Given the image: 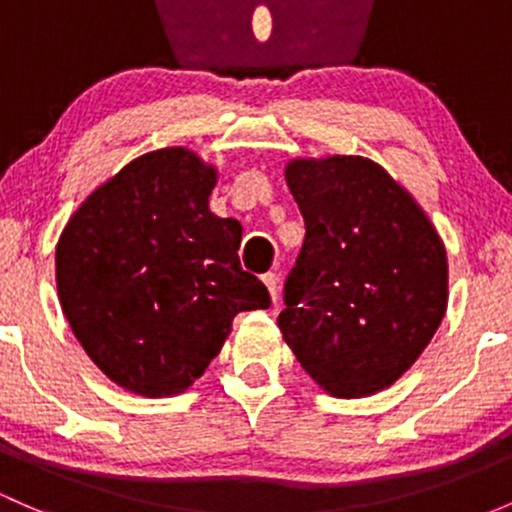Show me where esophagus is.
<instances>
[{"mask_svg": "<svg viewBox=\"0 0 512 512\" xmlns=\"http://www.w3.org/2000/svg\"><path fill=\"white\" fill-rule=\"evenodd\" d=\"M263 283H266L268 293H271L273 305H278L280 295H278V276H276V273H266V276H263Z\"/></svg>", "mask_w": 512, "mask_h": 512, "instance_id": "esophagus-1", "label": "esophagus"}]
</instances>
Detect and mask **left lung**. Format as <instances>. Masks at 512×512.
Wrapping results in <instances>:
<instances>
[{"label": "left lung", "mask_w": 512, "mask_h": 512, "mask_svg": "<svg viewBox=\"0 0 512 512\" xmlns=\"http://www.w3.org/2000/svg\"><path fill=\"white\" fill-rule=\"evenodd\" d=\"M305 241L283 285V339L327 393L359 398L415 364L447 310V251L378 163L293 161Z\"/></svg>", "instance_id": "1"}]
</instances>
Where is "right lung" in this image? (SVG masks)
<instances>
[{
	"label": "right lung",
	"mask_w": 512,
	"mask_h": 512,
	"mask_svg": "<svg viewBox=\"0 0 512 512\" xmlns=\"http://www.w3.org/2000/svg\"><path fill=\"white\" fill-rule=\"evenodd\" d=\"M217 173L185 148L124 166L73 214L56 249L60 305L92 361L146 398L205 373L239 312L271 295L239 263L241 224L210 212Z\"/></svg>",
	"instance_id": "1"
}]
</instances>
